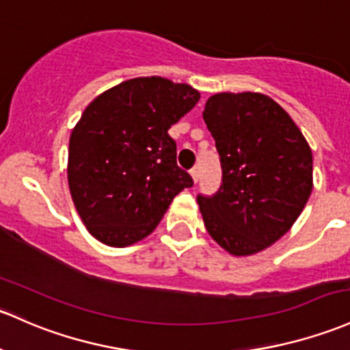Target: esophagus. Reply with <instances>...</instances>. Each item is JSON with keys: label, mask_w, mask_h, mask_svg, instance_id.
I'll return each instance as SVG.
<instances>
[{"label": "esophagus", "mask_w": 350, "mask_h": 350, "mask_svg": "<svg viewBox=\"0 0 350 350\" xmlns=\"http://www.w3.org/2000/svg\"><path fill=\"white\" fill-rule=\"evenodd\" d=\"M191 176H193V181L194 183H198V181H200V169H198V167H194V169H191Z\"/></svg>", "instance_id": "1"}]
</instances>
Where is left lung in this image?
Masks as SVG:
<instances>
[{
    "instance_id": "8db88e82",
    "label": "left lung",
    "mask_w": 350,
    "mask_h": 350,
    "mask_svg": "<svg viewBox=\"0 0 350 350\" xmlns=\"http://www.w3.org/2000/svg\"><path fill=\"white\" fill-rule=\"evenodd\" d=\"M203 119L221 186L198 194L204 226L231 255L258 253L297 221L312 193V150L288 113L263 94H216Z\"/></svg>"
}]
</instances>
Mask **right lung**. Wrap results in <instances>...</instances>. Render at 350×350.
I'll use <instances>...</instances> for the list:
<instances>
[{
	"instance_id": "1",
	"label": "right lung",
	"mask_w": 350,
	"mask_h": 350,
	"mask_svg": "<svg viewBox=\"0 0 350 350\" xmlns=\"http://www.w3.org/2000/svg\"><path fill=\"white\" fill-rule=\"evenodd\" d=\"M200 92L163 77H139L88 104L70 135L68 186L98 241L127 246L152 233L193 178L176 163L167 131Z\"/></svg>"
}]
</instances>
